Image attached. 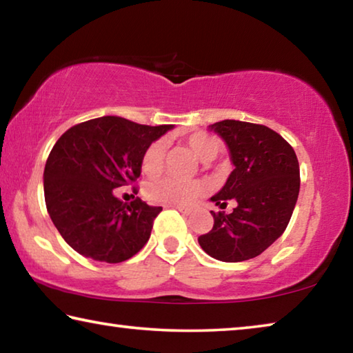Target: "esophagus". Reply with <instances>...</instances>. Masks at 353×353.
<instances>
[{
  "mask_svg": "<svg viewBox=\"0 0 353 353\" xmlns=\"http://www.w3.org/2000/svg\"><path fill=\"white\" fill-rule=\"evenodd\" d=\"M172 208H176V210H179V212H181L182 214H187V216H188V214L191 213V208H187V207H179V205H174Z\"/></svg>",
  "mask_w": 353,
  "mask_h": 353,
  "instance_id": "34e87169",
  "label": "esophagus"
}]
</instances>
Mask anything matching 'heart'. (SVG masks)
Listing matches in <instances>:
<instances>
[{
	"label": "heart",
	"mask_w": 353,
	"mask_h": 353,
	"mask_svg": "<svg viewBox=\"0 0 353 353\" xmlns=\"http://www.w3.org/2000/svg\"><path fill=\"white\" fill-rule=\"evenodd\" d=\"M187 145L196 159L202 163H208L218 157L221 152V143L216 137L205 132H194L187 139ZM165 146L163 143L155 141L149 145L143 154L141 168L148 176H157L163 170ZM204 193V185L198 181L183 182L174 177H163L149 183L148 196L155 202H163L170 205H190Z\"/></svg>",
	"instance_id": "obj_1"
}]
</instances>
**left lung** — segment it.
Returning a JSON list of instances; mask_svg holds the SVG:
<instances>
[{
	"instance_id": "8db88e82",
	"label": "left lung",
	"mask_w": 353,
	"mask_h": 353,
	"mask_svg": "<svg viewBox=\"0 0 353 353\" xmlns=\"http://www.w3.org/2000/svg\"><path fill=\"white\" fill-rule=\"evenodd\" d=\"M208 129L229 149L234 171L210 201L225 207L234 199L232 213L210 212L213 229L198 241L213 259L227 263L260 255L282 236L294 210L301 172L294 149L272 129L224 119Z\"/></svg>"
}]
</instances>
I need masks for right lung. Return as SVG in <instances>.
Listing matches in <instances>:
<instances>
[{
  "mask_svg": "<svg viewBox=\"0 0 353 353\" xmlns=\"http://www.w3.org/2000/svg\"><path fill=\"white\" fill-rule=\"evenodd\" d=\"M171 129L101 117L76 124L57 140L43 172L46 210L77 254L121 263L148 243L162 207L140 198L123 204L113 190L140 177L148 146Z\"/></svg>",
  "mask_w": 353,
  "mask_h": 353,
  "instance_id": "right-lung-1",
  "label": "right lung"
}]
</instances>
